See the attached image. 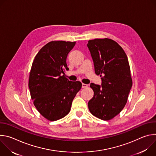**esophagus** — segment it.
I'll return each instance as SVG.
<instances>
[{"mask_svg": "<svg viewBox=\"0 0 156 156\" xmlns=\"http://www.w3.org/2000/svg\"><path fill=\"white\" fill-rule=\"evenodd\" d=\"M87 86H88L87 84H84V83H82V87H83V88H86V87H87Z\"/></svg>", "mask_w": 156, "mask_h": 156, "instance_id": "obj_1", "label": "esophagus"}]
</instances>
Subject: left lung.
Instances as JSON below:
<instances>
[{"label":"left lung","mask_w":156,"mask_h":156,"mask_svg":"<svg viewBox=\"0 0 156 156\" xmlns=\"http://www.w3.org/2000/svg\"><path fill=\"white\" fill-rule=\"evenodd\" d=\"M87 46L95 73L102 80L101 86L90 84L94 96L88 102V108L95 117L108 120L124 108L132 86L128 57L119 44L110 39L90 40Z\"/></svg>","instance_id":"8db88e82"}]
</instances>
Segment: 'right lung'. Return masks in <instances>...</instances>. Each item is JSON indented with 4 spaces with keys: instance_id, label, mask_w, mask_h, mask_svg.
I'll list each match as a JSON object with an SVG mask.
<instances>
[{
    "instance_id": "obj_1",
    "label": "right lung",
    "mask_w": 156,
    "mask_h": 156,
    "mask_svg": "<svg viewBox=\"0 0 156 156\" xmlns=\"http://www.w3.org/2000/svg\"><path fill=\"white\" fill-rule=\"evenodd\" d=\"M76 42L51 41L36 55L30 73L28 86L38 112L51 121L59 120L70 111L81 83L65 78L69 68L66 57Z\"/></svg>"
}]
</instances>
